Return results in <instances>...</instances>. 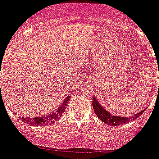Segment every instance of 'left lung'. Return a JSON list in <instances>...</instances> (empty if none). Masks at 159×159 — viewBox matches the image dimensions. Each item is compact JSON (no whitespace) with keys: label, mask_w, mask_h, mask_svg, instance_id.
I'll return each instance as SVG.
<instances>
[{"label":"left lung","mask_w":159,"mask_h":159,"mask_svg":"<svg viewBox=\"0 0 159 159\" xmlns=\"http://www.w3.org/2000/svg\"><path fill=\"white\" fill-rule=\"evenodd\" d=\"M92 104H93L94 113H95L97 116L99 117V119H101L102 121L105 123V124H109V125H112V126H117V125H120L122 124H126V123H129L130 121H133L135 119H138L143 114V110H142L141 112H139L136 114H134V116L131 117V118L114 116V115H112L109 112L106 111L103 108V106H101L99 104V102L97 101L96 98H94V97L93 98Z\"/></svg>","instance_id":"1"}]
</instances>
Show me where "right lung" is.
Instances as JSON below:
<instances>
[{
  "label": "right lung",
  "mask_w": 159,
  "mask_h": 159,
  "mask_svg": "<svg viewBox=\"0 0 159 159\" xmlns=\"http://www.w3.org/2000/svg\"><path fill=\"white\" fill-rule=\"evenodd\" d=\"M70 99V95L66 97V99H65V101L63 102L62 104L60 105V108H58L57 110H55L52 114H45V115H43V116L35 117V118H25H25H22L21 119L25 124H30V125L46 126V125H50V124H54L64 114V112L66 110V106H67Z\"/></svg>",
  "instance_id": "add662e5"
}]
</instances>
